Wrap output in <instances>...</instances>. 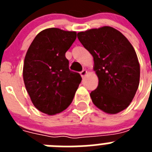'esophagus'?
<instances>
[{"mask_svg": "<svg viewBox=\"0 0 152 152\" xmlns=\"http://www.w3.org/2000/svg\"><path fill=\"white\" fill-rule=\"evenodd\" d=\"M87 73H88V72H87V70H85V69L82 70V71L80 72V75H81V77H84V76H85V75H87Z\"/></svg>", "mask_w": 152, "mask_h": 152, "instance_id": "obj_1", "label": "esophagus"}]
</instances>
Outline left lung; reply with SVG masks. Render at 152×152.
I'll use <instances>...</instances> for the list:
<instances>
[{
	"label": "left lung",
	"mask_w": 152,
	"mask_h": 152,
	"mask_svg": "<svg viewBox=\"0 0 152 152\" xmlns=\"http://www.w3.org/2000/svg\"><path fill=\"white\" fill-rule=\"evenodd\" d=\"M94 57L97 88L92 101L103 112L116 114L129 107L139 88L140 66L133 46L119 31L103 26L77 33Z\"/></svg>",
	"instance_id": "left-lung-1"
}]
</instances>
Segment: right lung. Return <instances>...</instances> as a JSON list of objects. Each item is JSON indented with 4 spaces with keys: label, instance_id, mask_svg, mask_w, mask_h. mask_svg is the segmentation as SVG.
<instances>
[{
    "label": "right lung",
    "instance_id": "right-lung-1",
    "mask_svg": "<svg viewBox=\"0 0 152 152\" xmlns=\"http://www.w3.org/2000/svg\"><path fill=\"white\" fill-rule=\"evenodd\" d=\"M77 37L76 32L49 28L35 37L24 59L23 80L33 105L55 115L72 103L81 82L77 72L69 69L65 52Z\"/></svg>",
    "mask_w": 152,
    "mask_h": 152
}]
</instances>
